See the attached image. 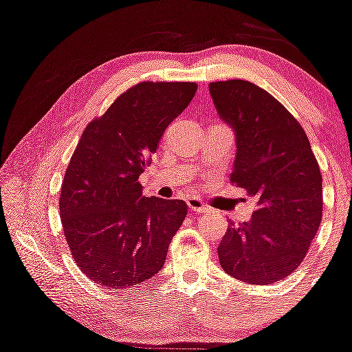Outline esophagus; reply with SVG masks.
<instances>
[{
	"label": "esophagus",
	"instance_id": "esophagus-1",
	"mask_svg": "<svg viewBox=\"0 0 352 352\" xmlns=\"http://www.w3.org/2000/svg\"><path fill=\"white\" fill-rule=\"evenodd\" d=\"M187 205L192 213H208V210H210L208 206H206L205 203H203L200 198H197V197L187 198Z\"/></svg>",
	"mask_w": 352,
	"mask_h": 352
}]
</instances>
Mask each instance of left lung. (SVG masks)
<instances>
[{"label":"left lung","mask_w":352,"mask_h":352,"mask_svg":"<svg viewBox=\"0 0 352 352\" xmlns=\"http://www.w3.org/2000/svg\"><path fill=\"white\" fill-rule=\"evenodd\" d=\"M219 118L236 134L231 184L257 198L243 224H230L219 264L238 280L265 285L302 264L323 214V184L300 122L270 93L245 80L210 83Z\"/></svg>","instance_id":"left-lung-1"}]
</instances>
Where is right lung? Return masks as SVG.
Returning a JSON list of instances; mask_svg holds the SVG:
<instances>
[{"instance_id": "1", "label": "right lung", "mask_w": 352, "mask_h": 352, "mask_svg": "<svg viewBox=\"0 0 352 352\" xmlns=\"http://www.w3.org/2000/svg\"><path fill=\"white\" fill-rule=\"evenodd\" d=\"M197 88L193 82L138 83L85 128L58 206L72 256L95 283L128 289L162 269L187 203L144 197L138 180Z\"/></svg>"}]
</instances>
